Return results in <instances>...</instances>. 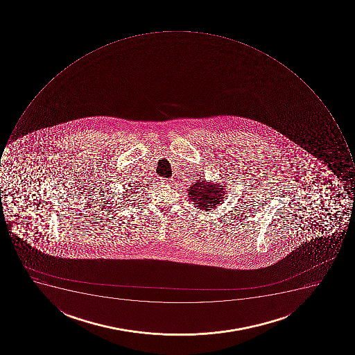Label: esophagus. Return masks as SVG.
<instances>
[{
  "label": "esophagus",
  "mask_w": 355,
  "mask_h": 355,
  "mask_svg": "<svg viewBox=\"0 0 355 355\" xmlns=\"http://www.w3.org/2000/svg\"><path fill=\"white\" fill-rule=\"evenodd\" d=\"M159 181H161V183H162V184H171V183H172V179H161L159 180Z\"/></svg>",
  "instance_id": "1"
}]
</instances>
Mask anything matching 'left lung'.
<instances>
[{
    "mask_svg": "<svg viewBox=\"0 0 355 355\" xmlns=\"http://www.w3.org/2000/svg\"><path fill=\"white\" fill-rule=\"evenodd\" d=\"M226 189V184L200 179L196 180L194 184L187 189V196L194 207L204 212H209L211 209H218V205L224 203L227 196Z\"/></svg>",
    "mask_w": 355,
    "mask_h": 355,
    "instance_id": "1",
    "label": "left lung"
}]
</instances>
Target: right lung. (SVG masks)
<instances>
[{"label": "right lung", "mask_w": 355, "mask_h": 355, "mask_svg": "<svg viewBox=\"0 0 355 355\" xmlns=\"http://www.w3.org/2000/svg\"><path fill=\"white\" fill-rule=\"evenodd\" d=\"M137 190H139V187H135V189H131V190H130V192H126V193H130V194H135V193H137V192H135V191Z\"/></svg>", "instance_id": "obj_1"}]
</instances>
